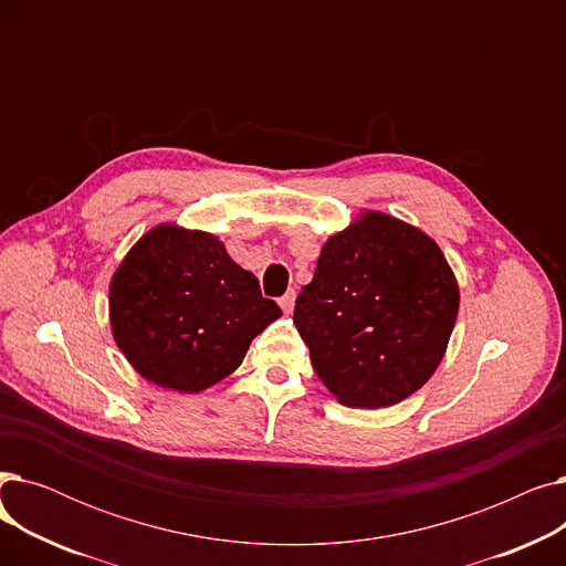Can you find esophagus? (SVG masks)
<instances>
[{
	"instance_id": "1",
	"label": "esophagus",
	"mask_w": 566,
	"mask_h": 566,
	"mask_svg": "<svg viewBox=\"0 0 566 566\" xmlns=\"http://www.w3.org/2000/svg\"><path fill=\"white\" fill-rule=\"evenodd\" d=\"M293 305H295V291L291 289V291H286L282 298H280V307L286 312V314H291L293 312Z\"/></svg>"
}]
</instances>
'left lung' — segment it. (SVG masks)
Instances as JSON below:
<instances>
[{"mask_svg": "<svg viewBox=\"0 0 566 566\" xmlns=\"http://www.w3.org/2000/svg\"><path fill=\"white\" fill-rule=\"evenodd\" d=\"M457 314L459 284L433 238L363 211L321 248L293 323L339 403L388 408L433 376Z\"/></svg>", "mask_w": 566, "mask_h": 566, "instance_id": "8db88e82", "label": "left lung"}]
</instances>
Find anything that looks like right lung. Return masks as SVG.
Wrapping results in <instances>:
<instances>
[{
  "instance_id": "add662e5",
  "label": "right lung",
  "mask_w": 566,
  "mask_h": 566,
  "mask_svg": "<svg viewBox=\"0 0 566 566\" xmlns=\"http://www.w3.org/2000/svg\"><path fill=\"white\" fill-rule=\"evenodd\" d=\"M280 316L218 235L174 222L148 229L109 282L116 346L142 378L184 395L233 374Z\"/></svg>"
}]
</instances>
